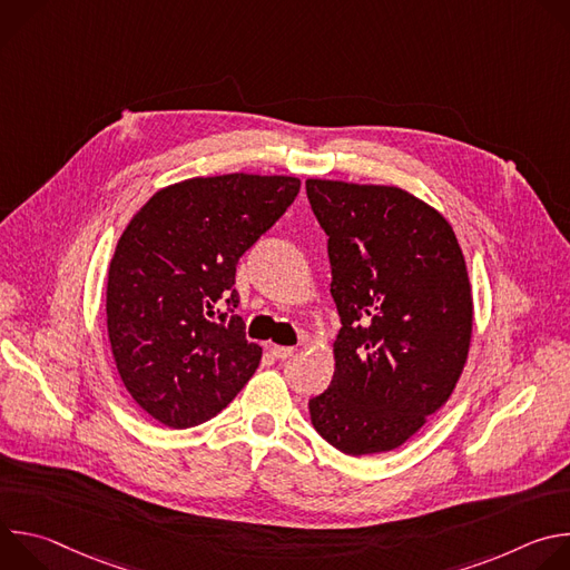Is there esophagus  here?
<instances>
[{"label": "esophagus", "instance_id": "obj_1", "mask_svg": "<svg viewBox=\"0 0 570 570\" xmlns=\"http://www.w3.org/2000/svg\"><path fill=\"white\" fill-rule=\"evenodd\" d=\"M271 354L275 356V358H291L293 354H295V347H284V345H271Z\"/></svg>", "mask_w": 570, "mask_h": 570}]
</instances>
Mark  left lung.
<instances>
[{
  "mask_svg": "<svg viewBox=\"0 0 570 570\" xmlns=\"http://www.w3.org/2000/svg\"><path fill=\"white\" fill-rule=\"evenodd\" d=\"M330 236L332 295L343 327L332 385L308 401L313 429L347 455L411 440L464 370L473 295L451 223L390 185L306 180Z\"/></svg>",
  "mask_w": 570,
  "mask_h": 570,
  "instance_id": "8db88e82",
  "label": "left lung"
}]
</instances>
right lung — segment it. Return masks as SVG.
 I'll use <instances>...</instances> for the list:
<instances>
[{
  "instance_id": "right-lung-1",
  "label": "right lung",
  "mask_w": 570,
  "mask_h": 570,
  "mask_svg": "<svg viewBox=\"0 0 570 570\" xmlns=\"http://www.w3.org/2000/svg\"><path fill=\"white\" fill-rule=\"evenodd\" d=\"M299 191L293 176L225 174L155 191L108 268V338L139 409L198 426L250 381L262 347L234 313L236 264Z\"/></svg>"
}]
</instances>
